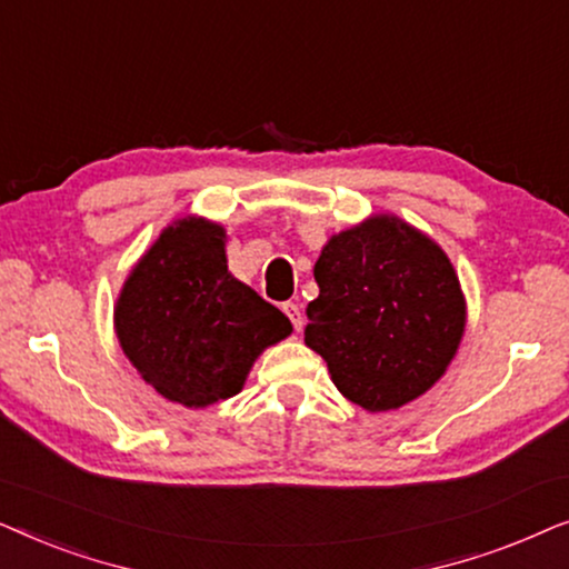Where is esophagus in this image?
Here are the masks:
<instances>
[{
	"label": "esophagus",
	"mask_w": 569,
	"mask_h": 569,
	"mask_svg": "<svg viewBox=\"0 0 569 569\" xmlns=\"http://www.w3.org/2000/svg\"><path fill=\"white\" fill-rule=\"evenodd\" d=\"M284 313H287V318H290L292 321V326H295V331H300L302 329V321H306V318H302V310H300V306L298 302H284Z\"/></svg>",
	"instance_id": "1"
}]
</instances>
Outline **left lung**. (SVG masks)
<instances>
[{
    "mask_svg": "<svg viewBox=\"0 0 569 569\" xmlns=\"http://www.w3.org/2000/svg\"><path fill=\"white\" fill-rule=\"evenodd\" d=\"M306 345L339 393L391 411L446 376L466 331V298L448 253L396 214L337 232L313 267Z\"/></svg>",
    "mask_w": 569,
    "mask_h": 569,
    "instance_id": "obj_1",
    "label": "left lung"
}]
</instances>
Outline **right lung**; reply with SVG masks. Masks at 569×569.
<instances>
[{
    "mask_svg": "<svg viewBox=\"0 0 569 569\" xmlns=\"http://www.w3.org/2000/svg\"><path fill=\"white\" fill-rule=\"evenodd\" d=\"M224 243L220 222L181 217L134 263L113 308L144 383L189 409L240 393L263 349L292 333L282 310L230 274Z\"/></svg>",
    "mask_w": 569,
    "mask_h": 569,
    "instance_id": "add662e5",
    "label": "right lung"
}]
</instances>
